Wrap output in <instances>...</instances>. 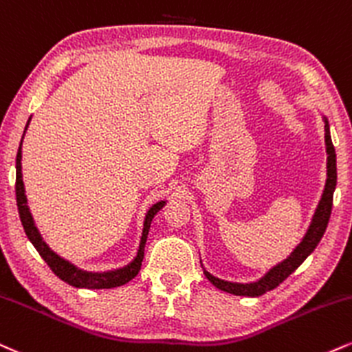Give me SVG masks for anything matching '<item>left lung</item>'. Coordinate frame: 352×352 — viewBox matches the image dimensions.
<instances>
[{"label": "left lung", "mask_w": 352, "mask_h": 352, "mask_svg": "<svg viewBox=\"0 0 352 352\" xmlns=\"http://www.w3.org/2000/svg\"><path fill=\"white\" fill-rule=\"evenodd\" d=\"M324 121V144H326V154H328V159H326V184L323 195H321L318 206H316L315 214H313L310 226H308L307 232H305L303 239L300 241V244L294 251L290 252V256L282 262H278L277 265H274L272 269L269 270L264 277H261L259 280L249 282V283H239V282H228L221 280V278L211 275L208 270L203 267V274L208 280L213 283L214 287L223 292H228V294L232 295H243V297H259V295H264L265 292L275 289L280 283L289 277L290 274H294L302 262L307 259L310 254L315 251V248L323 238L326 226H328L329 217H331V206H333V193L334 188H336V152H334V146L331 141V134H329V122L323 116Z\"/></svg>", "instance_id": "8db88e82"}]
</instances>
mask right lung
Wrapping results in <instances>:
<instances>
[{
    "mask_svg": "<svg viewBox=\"0 0 352 352\" xmlns=\"http://www.w3.org/2000/svg\"><path fill=\"white\" fill-rule=\"evenodd\" d=\"M31 121V118H29ZM29 121L26 124V129L29 126ZM24 129V133H26ZM24 139V134H23ZM23 139H21L18 155H16V201H18V211L21 223H23L24 231H26L28 238L34 244V248L37 249V252L41 254V257L47 262V265L52 269V272L57 275L58 278H62L63 282H67L72 287H77V289H114V287H121L129 280H133L135 275L139 274L144 259V248H146L147 234H149L151 223L154 219L155 214L162 210L165 205V200H160L152 205L149 211L146 213V218H144V228H142V236L141 241H139V249L138 254L133 261L129 262L128 265L121 269L114 270H107V272H87V270L78 269L77 265H74L63 257L55 254L52 249L49 248L47 243L42 239L39 230H37L36 223H34V218L31 214V210L28 206V198H26V190H24V182H23V165H21V159H23V151H21V146H23Z\"/></svg>",
    "mask_w": 352,
    "mask_h": 352,
    "instance_id": "obj_1",
    "label": "right lung"
}]
</instances>
